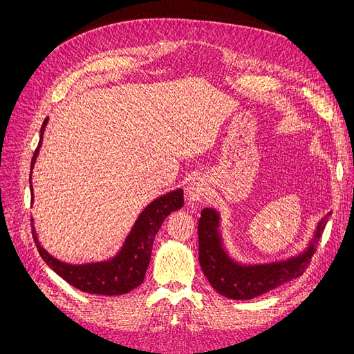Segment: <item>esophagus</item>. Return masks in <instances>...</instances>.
<instances>
[{"label":"esophagus","mask_w":354,"mask_h":354,"mask_svg":"<svg viewBox=\"0 0 354 354\" xmlns=\"http://www.w3.org/2000/svg\"><path fill=\"white\" fill-rule=\"evenodd\" d=\"M208 183L205 178L196 177L189 183L187 186V195L190 201H201L202 198H205L208 195Z\"/></svg>","instance_id":"34e87169"}]
</instances>
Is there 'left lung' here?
I'll list each match as a JSON object with an SVG mask.
<instances>
[{
  "instance_id": "left-lung-1",
  "label": "left lung",
  "mask_w": 354,
  "mask_h": 354,
  "mask_svg": "<svg viewBox=\"0 0 354 354\" xmlns=\"http://www.w3.org/2000/svg\"><path fill=\"white\" fill-rule=\"evenodd\" d=\"M330 212L317 223L306 248L288 259L267 263H241L227 251L220 232V212L207 207L198 223L199 263L203 274L216 291L232 299H251L301 276L317 242L322 236Z\"/></svg>"
}]
</instances>
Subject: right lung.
Wrapping results in <instances>:
<instances>
[{
  "instance_id": "obj_1",
  "label": "right lung",
  "mask_w": 354,
  "mask_h": 354,
  "mask_svg": "<svg viewBox=\"0 0 354 354\" xmlns=\"http://www.w3.org/2000/svg\"><path fill=\"white\" fill-rule=\"evenodd\" d=\"M48 124V118H46L44 124L41 127L39 143L30 162V195L34 201V187H32V169L35 167L37 158L39 155V149L42 146L46 127ZM185 205L183 189H177L169 192L152 201L137 217L134 226L131 227L128 236L125 238L121 250L118 251L112 259L71 264L65 263L56 257H53L38 239V233L34 226L32 218V234L42 260L47 263L51 270H55L60 277H63L69 285L75 286L81 291L94 295H122L133 291L134 288L142 285L145 281V274L147 266L151 263L152 246L158 230L162 226L164 220L173 211H178Z\"/></svg>"
}]
</instances>
